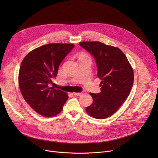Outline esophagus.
I'll return each mask as SVG.
<instances>
[{
  "label": "esophagus",
  "mask_w": 158,
  "mask_h": 158,
  "mask_svg": "<svg viewBox=\"0 0 158 158\" xmlns=\"http://www.w3.org/2000/svg\"><path fill=\"white\" fill-rule=\"evenodd\" d=\"M83 93H84V92H81V93H73V94H74V96H79L82 95Z\"/></svg>",
  "instance_id": "34e87169"
}]
</instances>
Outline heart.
Wrapping results in <instances>:
<instances>
[{
  "mask_svg": "<svg viewBox=\"0 0 158 158\" xmlns=\"http://www.w3.org/2000/svg\"><path fill=\"white\" fill-rule=\"evenodd\" d=\"M81 56H85V55H82Z\"/></svg>",
  "mask_w": 158,
  "mask_h": 158,
  "instance_id": "b5f03b06",
  "label": "heart"
}]
</instances>
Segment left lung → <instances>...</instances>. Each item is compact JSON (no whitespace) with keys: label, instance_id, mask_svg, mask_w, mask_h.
I'll list each match as a JSON object with an SVG mask.
<instances>
[{"label":"left lung","instance_id":"1","mask_svg":"<svg viewBox=\"0 0 158 158\" xmlns=\"http://www.w3.org/2000/svg\"><path fill=\"white\" fill-rule=\"evenodd\" d=\"M95 59L101 92L90 93L93 104L86 107L91 117L106 119L118 110L129 96L134 82V73L125 54L118 48L98 41L79 42Z\"/></svg>","mask_w":158,"mask_h":158}]
</instances>
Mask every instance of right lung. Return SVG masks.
<instances>
[{"label":"right lung","mask_w":158,"mask_h":158,"mask_svg":"<svg viewBox=\"0 0 158 158\" xmlns=\"http://www.w3.org/2000/svg\"><path fill=\"white\" fill-rule=\"evenodd\" d=\"M74 47L73 44H48L32 50L22 60L19 73L20 92L38 114L52 117L62 110L68 96L49 84L57 76L60 64Z\"/></svg>","instance_id":"right-lung-1"}]
</instances>
